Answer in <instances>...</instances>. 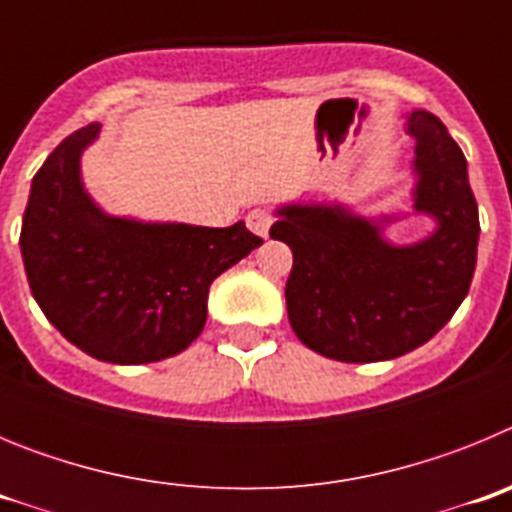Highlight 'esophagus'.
<instances>
[{
	"instance_id": "34e87169",
	"label": "esophagus",
	"mask_w": 512,
	"mask_h": 512,
	"mask_svg": "<svg viewBox=\"0 0 512 512\" xmlns=\"http://www.w3.org/2000/svg\"><path fill=\"white\" fill-rule=\"evenodd\" d=\"M271 223H274V215H271L269 210H264V207H256V210H251L246 215L248 230L256 235H261V238H266V235H269Z\"/></svg>"
}]
</instances>
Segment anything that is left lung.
Masks as SVG:
<instances>
[{
  "instance_id": "8db88e82",
  "label": "left lung",
  "mask_w": 512,
  "mask_h": 512,
  "mask_svg": "<svg viewBox=\"0 0 512 512\" xmlns=\"http://www.w3.org/2000/svg\"><path fill=\"white\" fill-rule=\"evenodd\" d=\"M415 138V212L436 230L413 246L384 241L382 225L341 205H284L271 238L292 248L287 312L302 343L328 359L369 364L431 341L467 297L479 215L467 158L436 115H408Z\"/></svg>"
}]
</instances>
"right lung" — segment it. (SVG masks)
I'll use <instances>...</instances> for the list:
<instances>
[{
  "mask_svg": "<svg viewBox=\"0 0 512 512\" xmlns=\"http://www.w3.org/2000/svg\"><path fill=\"white\" fill-rule=\"evenodd\" d=\"M99 128L71 133L35 174L22 261L66 341L110 364H151L200 336L210 284L264 241L243 223H140L99 210L81 184V153Z\"/></svg>",
  "mask_w": 512,
  "mask_h": 512,
  "instance_id": "1",
  "label": "right lung"
}]
</instances>
